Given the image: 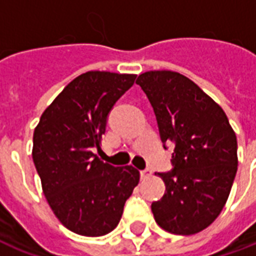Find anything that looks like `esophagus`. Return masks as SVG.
Here are the masks:
<instances>
[{"label": "esophagus", "mask_w": 256, "mask_h": 256, "mask_svg": "<svg viewBox=\"0 0 256 256\" xmlns=\"http://www.w3.org/2000/svg\"><path fill=\"white\" fill-rule=\"evenodd\" d=\"M140 173H141V178H142V180H145V178H148V177H149V176L152 174V172H150L149 169H144V170H141V172H140Z\"/></svg>", "instance_id": "34e87169"}]
</instances>
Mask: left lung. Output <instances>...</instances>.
Listing matches in <instances>:
<instances>
[{
	"label": "left lung",
	"mask_w": 256,
	"mask_h": 256,
	"mask_svg": "<svg viewBox=\"0 0 256 256\" xmlns=\"http://www.w3.org/2000/svg\"><path fill=\"white\" fill-rule=\"evenodd\" d=\"M136 84L153 107L164 148H174L172 170L158 173L166 189L152 204L154 219L170 234H198L214 223L231 192L236 136L223 108L186 76L149 71Z\"/></svg>",
	"instance_id": "obj_1"
}]
</instances>
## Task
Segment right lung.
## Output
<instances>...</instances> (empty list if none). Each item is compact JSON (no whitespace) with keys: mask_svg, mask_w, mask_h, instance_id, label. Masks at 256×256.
I'll return each instance as SVG.
<instances>
[{"mask_svg":"<svg viewBox=\"0 0 256 256\" xmlns=\"http://www.w3.org/2000/svg\"><path fill=\"white\" fill-rule=\"evenodd\" d=\"M136 75L88 71L58 94L33 134V162L46 202L70 231L102 236L114 230L140 181L132 166L98 158L108 114Z\"/></svg>","mask_w":256,"mask_h":256,"instance_id":"obj_1","label":"right lung"}]
</instances>
